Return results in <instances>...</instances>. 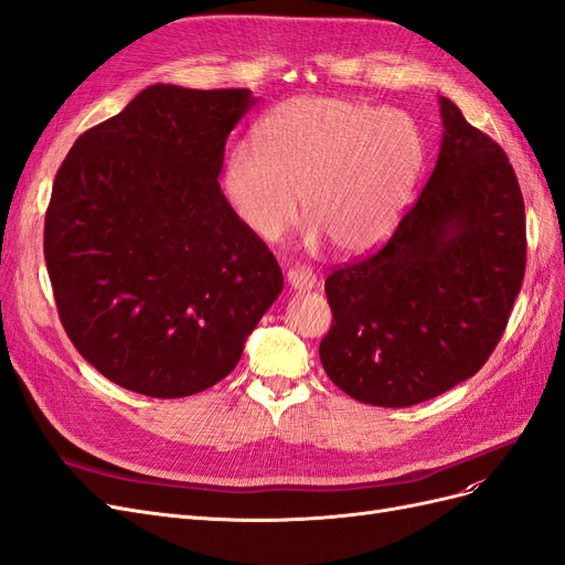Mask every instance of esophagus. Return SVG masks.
Here are the masks:
<instances>
[{
  "label": "esophagus",
  "instance_id": "obj_1",
  "mask_svg": "<svg viewBox=\"0 0 565 565\" xmlns=\"http://www.w3.org/2000/svg\"><path fill=\"white\" fill-rule=\"evenodd\" d=\"M287 282L295 292H309V289L316 287V276L309 268H292L287 273Z\"/></svg>",
  "mask_w": 565,
  "mask_h": 565
}]
</instances>
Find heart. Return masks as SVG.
<instances>
[{
    "label": "heart",
    "mask_w": 565,
    "mask_h": 565,
    "mask_svg": "<svg viewBox=\"0 0 565 565\" xmlns=\"http://www.w3.org/2000/svg\"><path fill=\"white\" fill-rule=\"evenodd\" d=\"M221 167L233 216L264 243H278L301 210L306 241L363 254L396 228L424 162L413 117L337 96H297L254 125Z\"/></svg>",
    "instance_id": "1"
}]
</instances>
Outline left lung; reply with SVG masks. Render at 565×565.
Wrapping results in <instances>:
<instances>
[{"label": "left lung", "mask_w": 565, "mask_h": 565, "mask_svg": "<svg viewBox=\"0 0 565 565\" xmlns=\"http://www.w3.org/2000/svg\"><path fill=\"white\" fill-rule=\"evenodd\" d=\"M434 172L391 241L324 280L328 377L351 398L409 407L483 367L525 273L523 195L504 150L440 96Z\"/></svg>", "instance_id": "1"}]
</instances>
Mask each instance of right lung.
<instances>
[{"mask_svg": "<svg viewBox=\"0 0 565 565\" xmlns=\"http://www.w3.org/2000/svg\"><path fill=\"white\" fill-rule=\"evenodd\" d=\"M249 89L152 84L67 152L44 218L63 328L117 386L183 398L237 365L282 292L268 247L218 185Z\"/></svg>", "mask_w": 565, "mask_h": 565, "instance_id": "add662e5", "label": "right lung"}]
</instances>
